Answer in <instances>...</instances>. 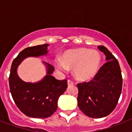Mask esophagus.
Returning <instances> with one entry per match:
<instances>
[{
  "label": "esophagus",
  "mask_w": 132,
  "mask_h": 132,
  "mask_svg": "<svg viewBox=\"0 0 132 132\" xmlns=\"http://www.w3.org/2000/svg\"><path fill=\"white\" fill-rule=\"evenodd\" d=\"M73 84H74V82H73L72 80H70V79H68V86H70V85H73Z\"/></svg>",
  "instance_id": "34e87169"
}]
</instances>
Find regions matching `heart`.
<instances>
[{"label":"heart","mask_w":132,"mask_h":132,"mask_svg":"<svg viewBox=\"0 0 132 132\" xmlns=\"http://www.w3.org/2000/svg\"><path fill=\"white\" fill-rule=\"evenodd\" d=\"M101 63V56L97 51L81 48L65 52L62 61L56 62V67L62 72H66L68 68L74 69V75L77 79L87 81L96 75Z\"/></svg>","instance_id":"1"}]
</instances>
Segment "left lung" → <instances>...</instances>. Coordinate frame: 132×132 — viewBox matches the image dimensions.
<instances>
[{
	"label": "left lung",
	"instance_id": "obj_1",
	"mask_svg": "<svg viewBox=\"0 0 132 132\" xmlns=\"http://www.w3.org/2000/svg\"><path fill=\"white\" fill-rule=\"evenodd\" d=\"M98 48L104 53L108 62L93 79L77 84L79 108L86 116L95 119L106 117L114 110L123 86L118 60L105 46H98Z\"/></svg>",
	"mask_w": 132,
	"mask_h": 132
}]
</instances>
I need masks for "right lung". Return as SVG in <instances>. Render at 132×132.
Wrapping results in <instances>:
<instances>
[{
  "label": "right lung",
  "instance_id": "right-lung-1",
  "mask_svg": "<svg viewBox=\"0 0 132 132\" xmlns=\"http://www.w3.org/2000/svg\"><path fill=\"white\" fill-rule=\"evenodd\" d=\"M48 46L44 44L24 48L13 60L10 70L9 84L12 98L20 110L32 118L51 117L57 109L58 98L68 86L67 79L57 80L52 76L55 68L46 62H44L46 75L38 82H25L18 75V66L25 58L46 55Z\"/></svg>",
  "mask_w": 132,
  "mask_h": 132
}]
</instances>
